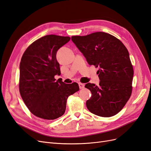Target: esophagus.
<instances>
[{
    "mask_svg": "<svg viewBox=\"0 0 151 151\" xmlns=\"http://www.w3.org/2000/svg\"><path fill=\"white\" fill-rule=\"evenodd\" d=\"M78 85H79V87H80V89L83 88L84 87H85V85H84L83 83H78Z\"/></svg>",
    "mask_w": 151,
    "mask_h": 151,
    "instance_id": "34e87169",
    "label": "esophagus"
}]
</instances>
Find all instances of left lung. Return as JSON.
<instances>
[{"label": "left lung", "instance_id": "1", "mask_svg": "<svg viewBox=\"0 0 151 151\" xmlns=\"http://www.w3.org/2000/svg\"><path fill=\"white\" fill-rule=\"evenodd\" d=\"M71 40L90 65L100 68L99 86L90 83L85 86L91 93L87 109L103 117L118 114L132 91L134 70L127 49L119 39L104 32L73 36Z\"/></svg>", "mask_w": 151, "mask_h": 151}]
</instances>
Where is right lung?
Masks as SVG:
<instances>
[{
    "mask_svg": "<svg viewBox=\"0 0 151 151\" xmlns=\"http://www.w3.org/2000/svg\"><path fill=\"white\" fill-rule=\"evenodd\" d=\"M70 40L68 36L46 35L28 46L20 63L19 88L28 109L46 120L65 114L68 96L79 90L76 82L66 84L55 78L60 75L56 52Z\"/></svg>",
    "mask_w": 151,
    "mask_h": 151,
    "instance_id": "add662e5",
    "label": "right lung"
}]
</instances>
